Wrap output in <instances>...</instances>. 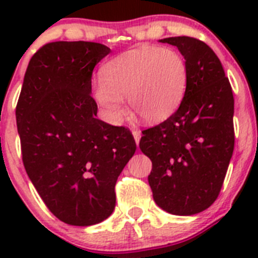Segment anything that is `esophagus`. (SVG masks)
I'll use <instances>...</instances> for the list:
<instances>
[{
  "instance_id": "esophagus-1",
  "label": "esophagus",
  "mask_w": 258,
  "mask_h": 258,
  "mask_svg": "<svg viewBox=\"0 0 258 258\" xmlns=\"http://www.w3.org/2000/svg\"><path fill=\"white\" fill-rule=\"evenodd\" d=\"M132 133H133V137H134V140H136V143L138 145V143H140V140H141V132L138 131V129H133V131H132Z\"/></svg>"
}]
</instances>
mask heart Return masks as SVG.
Masks as SVG:
<instances>
[{
	"label": "heart",
	"instance_id": "1",
	"mask_svg": "<svg viewBox=\"0 0 258 258\" xmlns=\"http://www.w3.org/2000/svg\"><path fill=\"white\" fill-rule=\"evenodd\" d=\"M188 81L187 63L177 50L141 46L111 59L95 81L97 103L112 120L125 116L124 98L141 121L156 124L181 104Z\"/></svg>",
	"mask_w": 258,
	"mask_h": 258
}]
</instances>
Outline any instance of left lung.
<instances>
[{
	"label": "left lung",
	"instance_id": "8db88e82",
	"mask_svg": "<svg viewBox=\"0 0 258 258\" xmlns=\"http://www.w3.org/2000/svg\"><path fill=\"white\" fill-rule=\"evenodd\" d=\"M161 42L178 47L188 81L178 109L142 132L140 149L151 159L149 183L161 209L191 216L216 202L234 151V97L213 50L187 36Z\"/></svg>",
	"mask_w": 258,
	"mask_h": 258
}]
</instances>
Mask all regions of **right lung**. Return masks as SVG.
Segmentation results:
<instances>
[{
    "label": "right lung",
    "mask_w": 258,
    "mask_h": 258,
    "mask_svg": "<svg viewBox=\"0 0 258 258\" xmlns=\"http://www.w3.org/2000/svg\"><path fill=\"white\" fill-rule=\"evenodd\" d=\"M109 51L86 41L44 45L29 60L15 109L27 174L49 211L74 226L111 216L116 181L137 149L127 127L97 118L92 75Z\"/></svg>",
    "instance_id": "right-lung-1"
}]
</instances>
